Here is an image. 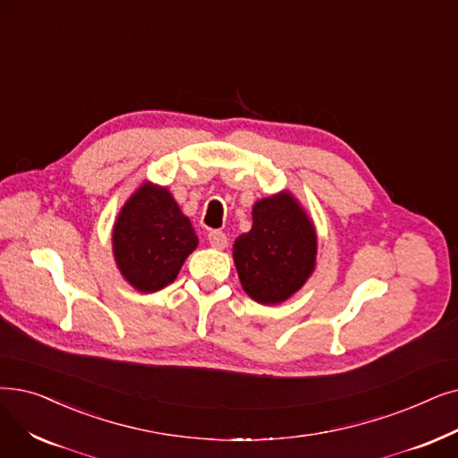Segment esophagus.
<instances>
[{"label": "esophagus", "instance_id": "1", "mask_svg": "<svg viewBox=\"0 0 458 458\" xmlns=\"http://www.w3.org/2000/svg\"><path fill=\"white\" fill-rule=\"evenodd\" d=\"M208 240H209L211 247H215V249H225L226 243H228L226 233L221 232V230H211V232L208 233Z\"/></svg>", "mask_w": 458, "mask_h": 458}]
</instances>
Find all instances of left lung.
I'll return each instance as SVG.
<instances>
[{
	"mask_svg": "<svg viewBox=\"0 0 458 458\" xmlns=\"http://www.w3.org/2000/svg\"><path fill=\"white\" fill-rule=\"evenodd\" d=\"M316 235L305 211L286 192L252 208V228L233 243L243 290L264 305L286 301L314 269Z\"/></svg>",
	"mask_w": 458,
	"mask_h": 458,
	"instance_id": "obj_1",
	"label": "left lung"
}]
</instances>
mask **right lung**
Wrapping results in <instances>:
<instances>
[{"instance_id":"1","label":"right lung","mask_w":458,"mask_h":458,"mask_svg":"<svg viewBox=\"0 0 458 458\" xmlns=\"http://www.w3.org/2000/svg\"><path fill=\"white\" fill-rule=\"evenodd\" d=\"M198 237L166 189L144 185L132 194L114 226V256L127 281L157 292L180 273Z\"/></svg>"}]
</instances>
